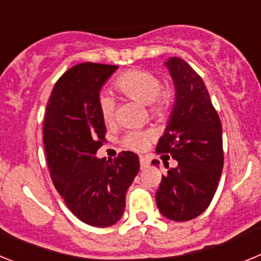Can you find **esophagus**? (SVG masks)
Segmentation results:
<instances>
[{"label": "esophagus", "instance_id": "1", "mask_svg": "<svg viewBox=\"0 0 261 261\" xmlns=\"http://www.w3.org/2000/svg\"><path fill=\"white\" fill-rule=\"evenodd\" d=\"M140 165H141V168H146L150 165V161L146 156H140Z\"/></svg>", "mask_w": 261, "mask_h": 261}]
</instances>
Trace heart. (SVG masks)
Here are the masks:
<instances>
[{"label":"heart","mask_w":261,"mask_h":261,"mask_svg":"<svg viewBox=\"0 0 261 261\" xmlns=\"http://www.w3.org/2000/svg\"><path fill=\"white\" fill-rule=\"evenodd\" d=\"M116 87L138 102L149 106L155 114H162L170 103V94L163 91L161 81L155 74L146 70H130L117 78ZM99 110L105 121H111L115 116V99L107 93L99 96ZM151 135L146 130H132L125 136V146L133 150H144L150 142Z\"/></svg>","instance_id":"obj_1"}]
</instances>
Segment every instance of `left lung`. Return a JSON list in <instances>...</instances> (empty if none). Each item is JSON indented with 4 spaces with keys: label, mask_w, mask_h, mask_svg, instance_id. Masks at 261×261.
Wrapping results in <instances>:
<instances>
[{
    "label": "left lung",
    "mask_w": 261,
    "mask_h": 261,
    "mask_svg": "<svg viewBox=\"0 0 261 261\" xmlns=\"http://www.w3.org/2000/svg\"><path fill=\"white\" fill-rule=\"evenodd\" d=\"M165 66L175 99L156 151L171 154L177 166H166L155 201L163 217L186 222L208 208L217 191L223 168L222 125L201 77L179 57H170Z\"/></svg>",
    "instance_id": "8db88e82"
}]
</instances>
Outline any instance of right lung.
Returning a JSON list of instances; mask_svg holds the SVG:
<instances>
[{
	"instance_id": "add662e5",
	"label": "right lung",
	"mask_w": 261,
	"mask_h": 261,
	"mask_svg": "<svg viewBox=\"0 0 261 261\" xmlns=\"http://www.w3.org/2000/svg\"><path fill=\"white\" fill-rule=\"evenodd\" d=\"M116 69L93 62L69 69L53 87L43 124L53 186L78 220L95 227L120 221L126 191L140 171L133 151L114 161L96 156L106 133L99 96Z\"/></svg>"
}]
</instances>
